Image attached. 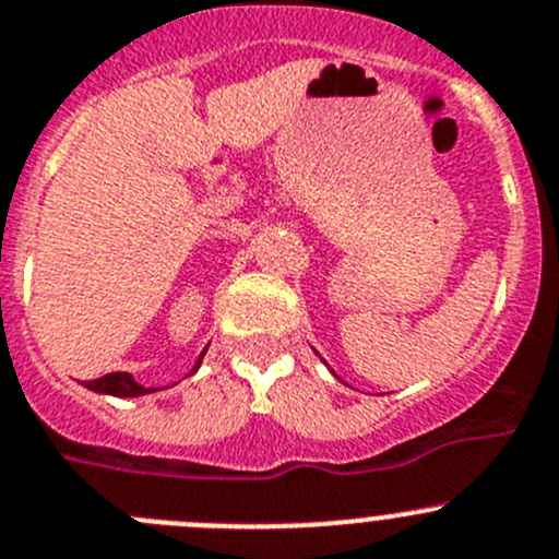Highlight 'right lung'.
Wrapping results in <instances>:
<instances>
[{
    "mask_svg": "<svg viewBox=\"0 0 559 559\" xmlns=\"http://www.w3.org/2000/svg\"><path fill=\"white\" fill-rule=\"evenodd\" d=\"M203 356H205V350L200 354V359H197L194 370L200 368ZM194 370H191V373H194ZM84 386L93 392H100V395H115V397H140V395H147V392H156V390H151V386L136 384L129 373H106V376H100V379L87 381Z\"/></svg>",
    "mask_w": 559,
    "mask_h": 559,
    "instance_id": "1",
    "label": "right lung"
}]
</instances>
